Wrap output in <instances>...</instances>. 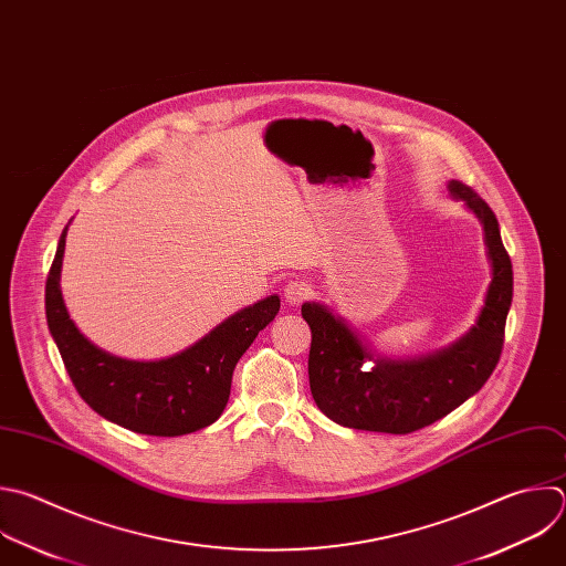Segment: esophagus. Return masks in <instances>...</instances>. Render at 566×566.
Segmentation results:
<instances>
[{"label":"esophagus","instance_id":"esophagus-1","mask_svg":"<svg viewBox=\"0 0 566 566\" xmlns=\"http://www.w3.org/2000/svg\"><path fill=\"white\" fill-rule=\"evenodd\" d=\"M308 295H311V286L302 280H291L284 286V300L289 306H300L304 300H308Z\"/></svg>","mask_w":566,"mask_h":566}]
</instances>
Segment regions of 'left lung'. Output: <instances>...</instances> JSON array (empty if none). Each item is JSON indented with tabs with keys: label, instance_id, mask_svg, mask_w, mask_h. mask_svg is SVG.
I'll use <instances>...</instances> for the list:
<instances>
[{
	"label": "left lung",
	"instance_id": "left-lung-1",
	"mask_svg": "<svg viewBox=\"0 0 566 566\" xmlns=\"http://www.w3.org/2000/svg\"><path fill=\"white\" fill-rule=\"evenodd\" d=\"M447 188L482 224L491 266L484 304L462 337L427 355L387 357L326 304H302L313 333L311 394L319 411L342 427L394 436L424 429L475 396L500 359L513 300L511 260L489 205L458 179H449Z\"/></svg>",
	"mask_w": 566,
	"mask_h": 566
}]
</instances>
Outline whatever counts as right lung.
I'll return each mask as SVG.
<instances>
[{
	"label": "right lung",
	"mask_w": 566,
	"mask_h": 566,
	"mask_svg": "<svg viewBox=\"0 0 566 566\" xmlns=\"http://www.w3.org/2000/svg\"><path fill=\"white\" fill-rule=\"evenodd\" d=\"M69 224L46 280V322L82 400L104 420L142 436L175 438L213 424L229 402L238 359L275 319L280 297L240 308L170 357L146 361L113 355L77 328L64 304L60 280Z\"/></svg>",
	"instance_id": "right-lung-1"
}]
</instances>
